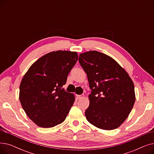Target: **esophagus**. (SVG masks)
<instances>
[{
    "instance_id": "34e87169",
    "label": "esophagus",
    "mask_w": 154,
    "mask_h": 154,
    "mask_svg": "<svg viewBox=\"0 0 154 154\" xmlns=\"http://www.w3.org/2000/svg\"><path fill=\"white\" fill-rule=\"evenodd\" d=\"M84 97H85V95H84V94L79 95H77V99H81L84 98Z\"/></svg>"
}]
</instances>
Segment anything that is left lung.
<instances>
[{
  "label": "left lung",
  "instance_id": "obj_1",
  "mask_svg": "<svg viewBox=\"0 0 154 154\" xmlns=\"http://www.w3.org/2000/svg\"><path fill=\"white\" fill-rule=\"evenodd\" d=\"M87 74L91 94L85 115L91 124L103 130H114L130 114L135 101L134 85L124 68L110 56L98 51L79 55Z\"/></svg>",
  "mask_w": 154,
  "mask_h": 154
}]
</instances>
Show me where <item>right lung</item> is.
<instances>
[{
    "mask_svg": "<svg viewBox=\"0 0 154 154\" xmlns=\"http://www.w3.org/2000/svg\"><path fill=\"white\" fill-rule=\"evenodd\" d=\"M78 59L76 52H51L36 60L23 77L19 100L27 116L38 127H53L66 119L75 96L62 87Z\"/></svg>",
    "mask_w": 154,
    "mask_h": 154,
    "instance_id": "add662e5",
    "label": "right lung"
}]
</instances>
